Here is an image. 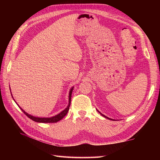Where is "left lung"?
Here are the masks:
<instances>
[{
    "instance_id": "left-lung-1",
    "label": "left lung",
    "mask_w": 160,
    "mask_h": 160,
    "mask_svg": "<svg viewBox=\"0 0 160 160\" xmlns=\"http://www.w3.org/2000/svg\"><path fill=\"white\" fill-rule=\"evenodd\" d=\"M98 111V113H100V115H102V116L103 117H104V118H107V119H108V120H113V119H111V118H108V117H107L106 116V115H103L102 113H100V112L99 111H98V110H97Z\"/></svg>"
}]
</instances>
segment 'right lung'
<instances>
[{"label": "right lung", "mask_w": 160, "mask_h": 160, "mask_svg": "<svg viewBox=\"0 0 160 160\" xmlns=\"http://www.w3.org/2000/svg\"><path fill=\"white\" fill-rule=\"evenodd\" d=\"M73 87H71L70 91H69V104H68V106L67 107V108H65V109H64L63 111H61L60 113L57 114V115H54V116H53V117H50V118H40V117H36V116H33V115L28 113H27V112H25V111H24V110L22 109V108L19 106V105H18V104H17V103L16 102L15 100L13 99V96H12V92H11V95H12V98L13 99V100L15 101V102L17 104V105H18V106L20 108V109L22 110V111L27 115V116H28L29 118L31 119V120H32L33 121H34V122H39V123H53V122H57L60 121V120H62V119L67 114L68 111H69V109L70 104H71V93H72ZM9 89H10V88H9Z\"/></svg>", "instance_id": "1"}]
</instances>
